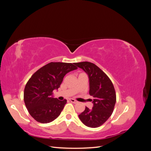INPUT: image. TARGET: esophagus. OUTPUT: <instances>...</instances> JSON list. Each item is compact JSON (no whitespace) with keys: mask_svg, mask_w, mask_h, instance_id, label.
Listing matches in <instances>:
<instances>
[{"mask_svg":"<svg viewBox=\"0 0 151 151\" xmlns=\"http://www.w3.org/2000/svg\"><path fill=\"white\" fill-rule=\"evenodd\" d=\"M70 100V102H72V103H78V101H76V100H75V99H69Z\"/></svg>","mask_w":151,"mask_h":151,"instance_id":"esophagus-1","label":"esophagus"}]
</instances>
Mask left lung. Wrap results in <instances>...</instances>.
Segmentation results:
<instances>
[{"label":"left lung","instance_id":"left-lung-1","mask_svg":"<svg viewBox=\"0 0 151 151\" xmlns=\"http://www.w3.org/2000/svg\"><path fill=\"white\" fill-rule=\"evenodd\" d=\"M74 65L82 68L88 76L89 94L93 96L92 109L86 107L79 115L85 125L96 128L110 117L116 103V93L112 82L105 73L93 63L83 62Z\"/></svg>","mask_w":151,"mask_h":151}]
</instances>
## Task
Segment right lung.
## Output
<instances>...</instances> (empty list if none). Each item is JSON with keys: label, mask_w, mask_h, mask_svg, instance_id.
I'll list each match as a JSON object with an SVG mask.
<instances>
[{"label": "right lung", "mask_w": 151, "mask_h": 151, "mask_svg": "<svg viewBox=\"0 0 151 151\" xmlns=\"http://www.w3.org/2000/svg\"><path fill=\"white\" fill-rule=\"evenodd\" d=\"M74 63L50 62L31 76L24 91L26 106L35 120L42 123L53 121L60 115L67 100L53 96V91L60 87L68 72L76 70Z\"/></svg>", "instance_id": "right-lung-1"}]
</instances>
